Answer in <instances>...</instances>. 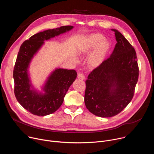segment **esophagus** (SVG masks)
Masks as SVG:
<instances>
[{
    "label": "esophagus",
    "instance_id": "obj_1",
    "mask_svg": "<svg viewBox=\"0 0 154 154\" xmlns=\"http://www.w3.org/2000/svg\"><path fill=\"white\" fill-rule=\"evenodd\" d=\"M77 77H78V79H81V80H84V79H85V77L84 74H82V73L78 74Z\"/></svg>",
    "mask_w": 154,
    "mask_h": 154
}]
</instances>
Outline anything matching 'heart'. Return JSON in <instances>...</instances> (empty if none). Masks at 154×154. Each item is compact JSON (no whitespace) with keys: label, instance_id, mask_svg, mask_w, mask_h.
I'll return each mask as SVG.
<instances>
[{"label":"heart","instance_id":"1","mask_svg":"<svg viewBox=\"0 0 154 154\" xmlns=\"http://www.w3.org/2000/svg\"><path fill=\"white\" fill-rule=\"evenodd\" d=\"M95 46L96 48L90 56L89 61L91 65H97L103 58L105 54L109 48V43L106 39H103V36L100 34H94L86 39L84 45L79 51V54L88 52ZM74 61L77 60L74 58Z\"/></svg>","mask_w":154,"mask_h":154}]
</instances>
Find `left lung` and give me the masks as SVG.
Masks as SVG:
<instances>
[{
	"mask_svg": "<svg viewBox=\"0 0 154 154\" xmlns=\"http://www.w3.org/2000/svg\"><path fill=\"white\" fill-rule=\"evenodd\" d=\"M112 30L117 41L112 54L86 80V107L102 118L114 116L127 106L134 97L139 75L135 50L119 31Z\"/></svg>",
	"mask_w": 154,
	"mask_h": 154,
	"instance_id": "obj_1",
	"label": "left lung"
}]
</instances>
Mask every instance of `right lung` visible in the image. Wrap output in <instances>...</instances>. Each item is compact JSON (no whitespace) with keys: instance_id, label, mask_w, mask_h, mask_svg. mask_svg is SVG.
<instances>
[{"instance_id":"right-lung-1","label":"right lung","mask_w":154,"mask_h":154,"mask_svg":"<svg viewBox=\"0 0 154 154\" xmlns=\"http://www.w3.org/2000/svg\"><path fill=\"white\" fill-rule=\"evenodd\" d=\"M73 28L72 26H66L41 32L25 41L20 47L13 71L14 94L19 103L33 115L43 116L56 112L75 80L77 72L74 69H55L47 79L42 93L35 90L31 83L28 72L30 63L45 41Z\"/></svg>"}]
</instances>
